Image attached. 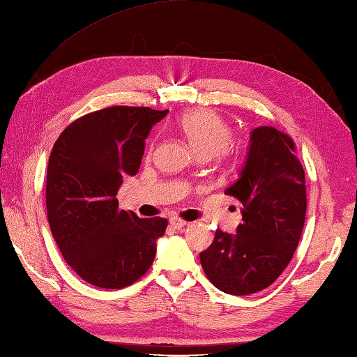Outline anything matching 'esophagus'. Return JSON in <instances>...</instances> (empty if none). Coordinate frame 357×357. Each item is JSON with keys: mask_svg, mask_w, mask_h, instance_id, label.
<instances>
[{"mask_svg": "<svg viewBox=\"0 0 357 357\" xmlns=\"http://www.w3.org/2000/svg\"><path fill=\"white\" fill-rule=\"evenodd\" d=\"M186 225V221L185 220H180V218H171L169 220V226L172 227V229H182V227H185Z\"/></svg>", "mask_w": 357, "mask_h": 357, "instance_id": "1", "label": "esophagus"}]
</instances>
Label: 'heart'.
<instances>
[{"mask_svg": "<svg viewBox=\"0 0 357 357\" xmlns=\"http://www.w3.org/2000/svg\"><path fill=\"white\" fill-rule=\"evenodd\" d=\"M177 128L199 156H213L229 144L231 126L208 109H195L177 120Z\"/></svg>", "mask_w": 357, "mask_h": 357, "instance_id": "b5f03b06", "label": "heart"}]
</instances>
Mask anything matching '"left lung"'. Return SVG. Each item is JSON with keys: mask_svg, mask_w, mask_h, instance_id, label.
Listing matches in <instances>:
<instances>
[{"mask_svg": "<svg viewBox=\"0 0 357 357\" xmlns=\"http://www.w3.org/2000/svg\"><path fill=\"white\" fill-rule=\"evenodd\" d=\"M225 192L242 202V223L236 234L215 232L201 266L226 294L258 293L289 264L305 223V172L294 140L273 126L255 128L238 178Z\"/></svg>", "mask_w": 357, "mask_h": 357, "instance_id": "8db88e82", "label": "left lung"}]
</instances>
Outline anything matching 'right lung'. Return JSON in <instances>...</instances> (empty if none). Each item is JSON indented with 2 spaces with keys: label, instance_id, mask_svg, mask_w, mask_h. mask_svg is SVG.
Segmentation results:
<instances>
[{
  "label": "right lung",
  "instance_id": "right-lung-1",
  "mask_svg": "<svg viewBox=\"0 0 357 357\" xmlns=\"http://www.w3.org/2000/svg\"><path fill=\"white\" fill-rule=\"evenodd\" d=\"M169 110L114 106L64 130L47 167V218L64 261L104 289L132 284L149 271L166 218L119 208L123 178L136 175L145 139Z\"/></svg>",
  "mask_w": 357,
  "mask_h": 357
}]
</instances>
